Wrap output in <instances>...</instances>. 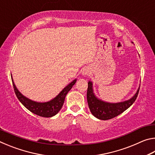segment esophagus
I'll return each instance as SVG.
<instances>
[{"mask_svg":"<svg viewBox=\"0 0 155 155\" xmlns=\"http://www.w3.org/2000/svg\"><path fill=\"white\" fill-rule=\"evenodd\" d=\"M89 72H89V70L87 69H84L83 70L82 73H83V75H87L89 74Z\"/></svg>","mask_w":155,"mask_h":155,"instance_id":"obj_1","label":"esophagus"}]
</instances>
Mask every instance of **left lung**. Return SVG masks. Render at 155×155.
<instances>
[{
	"label": "left lung",
	"instance_id": "left-lung-1",
	"mask_svg": "<svg viewBox=\"0 0 155 155\" xmlns=\"http://www.w3.org/2000/svg\"><path fill=\"white\" fill-rule=\"evenodd\" d=\"M140 88L135 96L128 101L119 103H109L100 101L94 96L92 90V83H88L87 91V99L89 108L91 114L97 118L103 120H107L114 118L121 114L132 105L138 96Z\"/></svg>",
	"mask_w": 155,
	"mask_h": 155
}]
</instances>
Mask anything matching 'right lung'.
<instances>
[{"label": "right lung", "instance_id": "1", "mask_svg": "<svg viewBox=\"0 0 155 155\" xmlns=\"http://www.w3.org/2000/svg\"><path fill=\"white\" fill-rule=\"evenodd\" d=\"M12 80L15 94L20 103L31 112L33 113L34 114L44 117H51L54 116L60 111L63 104H64L65 96H66L68 91L71 90L75 83L77 82L76 79L73 81L59 94L58 96H56L54 99H52V101L47 102V103H37V102L31 101V100L23 96L17 90L12 78Z\"/></svg>", "mask_w": 155, "mask_h": 155}]
</instances>
